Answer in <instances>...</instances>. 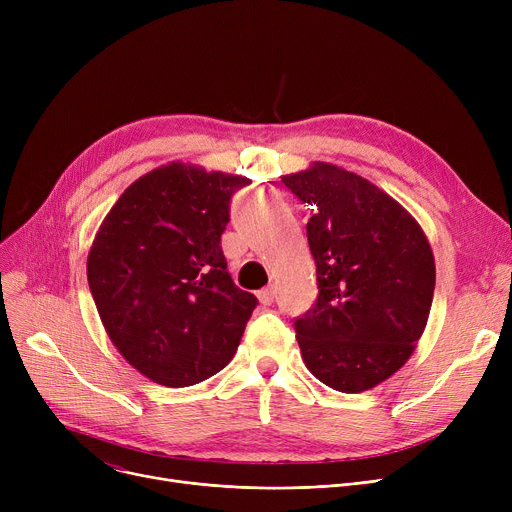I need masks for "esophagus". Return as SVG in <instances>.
<instances>
[{
	"label": "esophagus",
	"instance_id": "1",
	"mask_svg": "<svg viewBox=\"0 0 512 512\" xmlns=\"http://www.w3.org/2000/svg\"><path fill=\"white\" fill-rule=\"evenodd\" d=\"M257 299L263 303V305H272L274 299H276V288L274 286H265L257 292Z\"/></svg>",
	"mask_w": 512,
	"mask_h": 512
}]
</instances>
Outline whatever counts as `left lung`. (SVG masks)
Here are the masks:
<instances>
[{"mask_svg":"<svg viewBox=\"0 0 512 512\" xmlns=\"http://www.w3.org/2000/svg\"><path fill=\"white\" fill-rule=\"evenodd\" d=\"M307 203L315 305L294 319L307 369L338 392L388 380L415 351L436 265L419 224L369 180L330 164L284 176Z\"/></svg>","mask_w":512,"mask_h":512,"instance_id":"8db88e82","label":"left lung"}]
</instances>
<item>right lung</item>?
<instances>
[{"mask_svg": "<svg viewBox=\"0 0 512 512\" xmlns=\"http://www.w3.org/2000/svg\"><path fill=\"white\" fill-rule=\"evenodd\" d=\"M242 176L170 164L132 182L103 220L87 278L107 336L149 380L184 388L224 369L253 309L222 251Z\"/></svg>", "mask_w": 512, "mask_h": 512, "instance_id": "add662e5", "label": "right lung"}]
</instances>
